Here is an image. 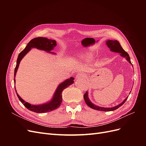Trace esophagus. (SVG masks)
Returning a JSON list of instances; mask_svg holds the SVG:
<instances>
[{"instance_id":"obj_1","label":"esophagus","mask_w":146,"mask_h":146,"mask_svg":"<svg viewBox=\"0 0 146 146\" xmlns=\"http://www.w3.org/2000/svg\"><path fill=\"white\" fill-rule=\"evenodd\" d=\"M83 78H85V74H82V73L78 74L76 76V79H81Z\"/></svg>"}]
</instances>
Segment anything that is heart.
Instances as JSON below:
<instances>
[{"instance_id":"heart-1","label":"heart","mask_w":146,"mask_h":146,"mask_svg":"<svg viewBox=\"0 0 146 146\" xmlns=\"http://www.w3.org/2000/svg\"><path fill=\"white\" fill-rule=\"evenodd\" d=\"M95 53L92 50H88L83 52L81 54V58L85 60L86 62L89 63L92 60V58L94 56Z\"/></svg>"}]
</instances>
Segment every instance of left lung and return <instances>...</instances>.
<instances>
[{
  "mask_svg": "<svg viewBox=\"0 0 146 146\" xmlns=\"http://www.w3.org/2000/svg\"><path fill=\"white\" fill-rule=\"evenodd\" d=\"M105 43H106V44H107V46H108V47L110 49V50L113 52L119 53V54H120V55L122 57L125 58L128 62L132 65V64L131 63V61H130V58L129 55L123 49L122 46L120 44V43L119 42V41H117V40H111V39H108L107 41H106ZM132 66H133V65H132ZM130 92H131V91L130 92L129 94H130ZM83 98H84V99H85V101L86 105L88 106V107H90V108L94 109V110H98V111H114V110H115L117 109L118 108L121 107V106L125 102V101L127 100L128 97H127V98L124 100H123L121 104H119V105L115 106V107H108V108L99 107V106L96 105L94 104L93 103H92V102L90 100V99L89 98V96H88V91H86V93L84 94Z\"/></svg>",
  "mask_w": 146,
  "mask_h": 146,
  "instance_id": "left-lung-1",
  "label": "left lung"
}]
</instances>
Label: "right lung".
I'll use <instances>...</instances> for the list:
<instances>
[{"label": "right lung", "mask_w": 146, "mask_h": 146, "mask_svg": "<svg viewBox=\"0 0 146 146\" xmlns=\"http://www.w3.org/2000/svg\"><path fill=\"white\" fill-rule=\"evenodd\" d=\"M56 45H57L56 42L55 40H53V39H48L44 37H38V38H35L32 39V40L27 44V45L26 46L24 49L20 53L18 56H17L16 66V68L15 69V73H14L15 84L16 82L15 77L16 75V72L17 71V69H18L21 61L24 58V56L27 54L31 49H32V48H36L39 50L46 51L48 53H49V54L55 55L56 54L55 53L50 52V51L54 50V47L56 46ZM74 77H70L69 78L66 79V80H64L63 82L60 83L58 87L56 88V89L50 100L48 101L47 102L40 104V105H32L30 103L27 102H25L24 100H23L21 98L18 94H17V92L16 90V88L15 87V88L17 96L18 97V98L19 100L21 102V103L23 104L26 108H27L28 110H30V111L35 112V113H44L53 111V110L57 109L60 107L61 102H62L63 91L64 89H66V88H68L69 86L71 85L72 84H73L74 82Z\"/></svg>", "instance_id": "obj_1"}]
</instances>
